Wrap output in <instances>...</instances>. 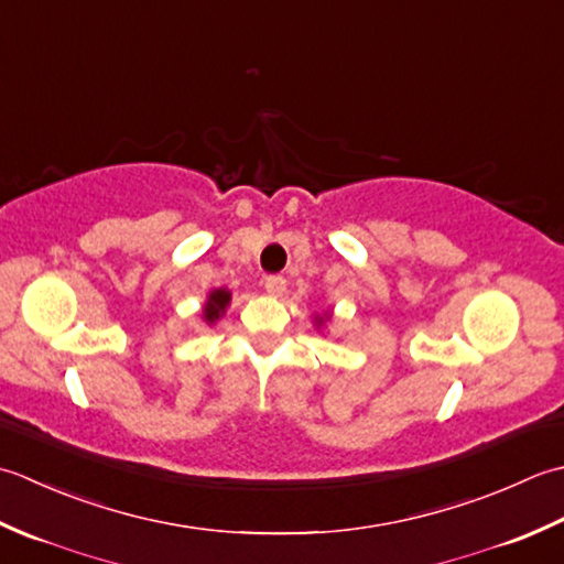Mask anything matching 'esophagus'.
<instances>
[{"label": "esophagus", "instance_id": "obj_1", "mask_svg": "<svg viewBox=\"0 0 564 564\" xmlns=\"http://www.w3.org/2000/svg\"><path fill=\"white\" fill-rule=\"evenodd\" d=\"M265 290L272 296H282L284 290H286V280L280 278V274H270V278L265 280Z\"/></svg>", "mask_w": 564, "mask_h": 564}]
</instances>
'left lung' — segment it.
<instances>
[{
	"label": "left lung",
	"mask_w": 564,
	"mask_h": 564,
	"mask_svg": "<svg viewBox=\"0 0 564 564\" xmlns=\"http://www.w3.org/2000/svg\"><path fill=\"white\" fill-rule=\"evenodd\" d=\"M330 316H333L330 312H324V314H316V316H314V326H316V328L321 330V328H324V326L328 324V321H330Z\"/></svg>",
	"instance_id": "8db88e82"
}]
</instances>
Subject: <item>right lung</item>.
Instances as JSON below:
<instances>
[{
  "label": "right lung",
  "mask_w": 564,
  "mask_h": 564,
  "mask_svg": "<svg viewBox=\"0 0 564 564\" xmlns=\"http://www.w3.org/2000/svg\"><path fill=\"white\" fill-rule=\"evenodd\" d=\"M228 306H231V290H226V286L212 290L206 294V302L202 306V321L206 326H214L216 321L224 318Z\"/></svg>",
  "instance_id": "obj_1"
}]
</instances>
